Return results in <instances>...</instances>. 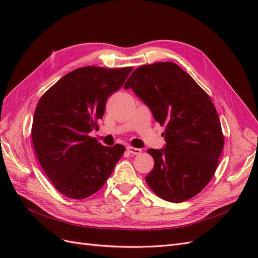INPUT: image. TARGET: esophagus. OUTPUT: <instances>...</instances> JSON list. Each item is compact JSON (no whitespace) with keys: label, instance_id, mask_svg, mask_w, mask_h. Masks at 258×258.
I'll return each mask as SVG.
<instances>
[{"label":"esophagus","instance_id":"esophagus-1","mask_svg":"<svg viewBox=\"0 0 258 258\" xmlns=\"http://www.w3.org/2000/svg\"><path fill=\"white\" fill-rule=\"evenodd\" d=\"M126 150H127L130 154H132V155H140V154L142 153L141 148H136V147H131V146H127Z\"/></svg>","mask_w":258,"mask_h":258}]
</instances>
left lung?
<instances>
[{
  "mask_svg": "<svg viewBox=\"0 0 258 258\" xmlns=\"http://www.w3.org/2000/svg\"><path fill=\"white\" fill-rule=\"evenodd\" d=\"M132 89L165 124L166 144L150 148L155 166L145 179L161 199L183 202L211 181L224 146L220 118L210 97L173 62L136 69L123 86Z\"/></svg>",
  "mask_w": 258,
  "mask_h": 258,
  "instance_id": "1",
  "label": "left lung"
}]
</instances>
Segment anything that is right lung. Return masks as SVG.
<instances>
[{"mask_svg":"<svg viewBox=\"0 0 258 258\" xmlns=\"http://www.w3.org/2000/svg\"><path fill=\"white\" fill-rule=\"evenodd\" d=\"M131 71V67L76 69L38 101L33 146L44 172L64 196L84 199L97 192L122 156L123 145L103 146L89 134L103 117L107 98Z\"/></svg>","mask_w":258,"mask_h":258,"instance_id":"1","label":"right lung"}]
</instances>
